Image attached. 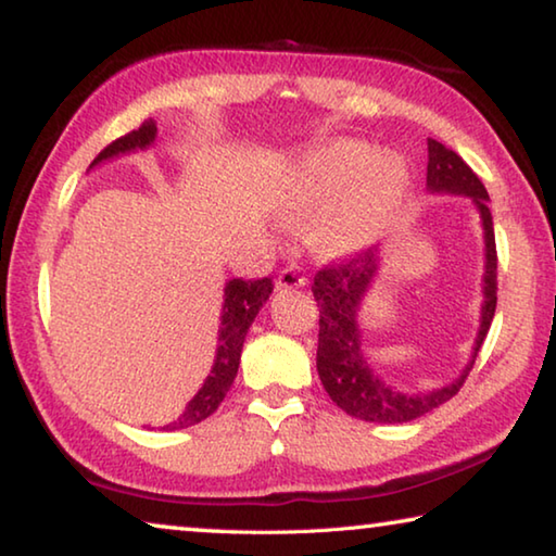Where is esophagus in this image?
Masks as SVG:
<instances>
[{
    "instance_id": "esophagus-1",
    "label": "esophagus",
    "mask_w": 556,
    "mask_h": 556,
    "mask_svg": "<svg viewBox=\"0 0 556 556\" xmlns=\"http://www.w3.org/2000/svg\"><path fill=\"white\" fill-rule=\"evenodd\" d=\"M306 285V279L299 275V269L296 267H287V269H281L279 271V277H277V287L279 289H299V287H304Z\"/></svg>"
}]
</instances>
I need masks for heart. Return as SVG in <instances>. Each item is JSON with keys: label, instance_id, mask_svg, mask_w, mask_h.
I'll use <instances>...</instances> for the list:
<instances>
[{"label": "heart", "instance_id": "b5f03b06", "mask_svg": "<svg viewBox=\"0 0 556 556\" xmlns=\"http://www.w3.org/2000/svg\"><path fill=\"white\" fill-rule=\"evenodd\" d=\"M407 184L400 156L375 152L361 139H338L299 156L281 174L275 208L289 223L324 212L312 230L314 250L324 257H348L378 238Z\"/></svg>", "mask_w": 556, "mask_h": 556}]
</instances>
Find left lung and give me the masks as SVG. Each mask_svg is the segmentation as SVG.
I'll list each match as a JSON object with an SVG mask.
<instances>
[{
    "instance_id": "obj_1",
    "label": "left lung",
    "mask_w": 556,
    "mask_h": 556,
    "mask_svg": "<svg viewBox=\"0 0 556 556\" xmlns=\"http://www.w3.org/2000/svg\"><path fill=\"white\" fill-rule=\"evenodd\" d=\"M427 188L431 193H454L473 199L483 223L485 238V275H483V306H481V328H478L476 348L470 363L458 378L441 390L427 394H407L384 382L372 370L368 357L363 353L361 328H357V308H361L363 294L378 277L380 250L355 252L353 257L333 262L316 271L314 277V299L318 304V351L316 370L324 388L338 407L345 414L363 421H378V425H402L437 409L439 404L448 402L464 388L476 355L488 336V328L495 316L497 304V252L493 215L488 208V191L481 178L473 174L464 159L451 152L437 139H429V164H427Z\"/></svg>"
}]
</instances>
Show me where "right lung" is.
Returning <instances> with one entry per match:
<instances>
[{"mask_svg": "<svg viewBox=\"0 0 556 556\" xmlns=\"http://www.w3.org/2000/svg\"><path fill=\"white\" fill-rule=\"evenodd\" d=\"M156 139V122H144L142 127L129 131V135L115 139V142L108 144L102 152L96 156L92 166L105 162V159L135 152V149H147ZM271 285L269 277L262 279H230L225 285V301H223V314H220V331H218V353H215V363L208 378H205L203 388L195 392V397L186 404L181 417L164 429H186L203 421L205 417L220 407V402L228 394L230 384L238 375L240 365V353L244 336H248V328L255 321L260 308L269 299Z\"/></svg>", "mask_w": 556, "mask_h": 556, "instance_id": "1", "label": "right lung"}]
</instances>
